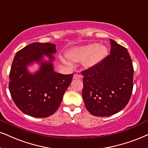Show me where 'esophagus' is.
I'll use <instances>...</instances> for the list:
<instances>
[{
  "mask_svg": "<svg viewBox=\"0 0 148 148\" xmlns=\"http://www.w3.org/2000/svg\"><path fill=\"white\" fill-rule=\"evenodd\" d=\"M82 77V76L79 74H74L73 79H80Z\"/></svg>",
  "mask_w": 148,
  "mask_h": 148,
  "instance_id": "34e87169",
  "label": "esophagus"
}]
</instances>
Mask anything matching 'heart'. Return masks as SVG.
<instances>
[{"mask_svg": "<svg viewBox=\"0 0 148 148\" xmlns=\"http://www.w3.org/2000/svg\"><path fill=\"white\" fill-rule=\"evenodd\" d=\"M107 53L108 49L106 46L92 43L73 47L67 51L66 55L69 58L75 62L84 60L83 66L86 69H91L102 62L106 58ZM62 62L66 64H69L64 59H62Z\"/></svg>", "mask_w": 148, "mask_h": 148, "instance_id": "heart-1", "label": "heart"}]
</instances>
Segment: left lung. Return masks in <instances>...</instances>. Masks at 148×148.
<instances>
[{
	"label": "left lung",
	"instance_id": "obj_1",
	"mask_svg": "<svg viewBox=\"0 0 148 148\" xmlns=\"http://www.w3.org/2000/svg\"><path fill=\"white\" fill-rule=\"evenodd\" d=\"M110 54L99 65L82 72L87 110L95 116L114 115L128 104L133 88V66L127 49L110 39Z\"/></svg>",
	"mask_w": 148,
	"mask_h": 148
}]
</instances>
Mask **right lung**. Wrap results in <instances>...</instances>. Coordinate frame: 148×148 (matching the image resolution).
Returning <instances> with one entry per match:
<instances>
[{
	"label": "right lung",
	"mask_w": 148,
	"mask_h": 148,
	"mask_svg": "<svg viewBox=\"0 0 148 148\" xmlns=\"http://www.w3.org/2000/svg\"><path fill=\"white\" fill-rule=\"evenodd\" d=\"M56 52L54 44L35 42L15 56L9 74V88L15 104L25 114L46 118L54 114L60 107L73 74L54 71L53 54ZM34 63L39 64L40 68L31 73L28 66Z\"/></svg>",
	"instance_id": "obj_1"
}]
</instances>
